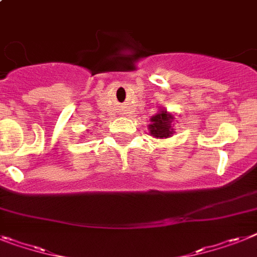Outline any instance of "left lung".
<instances>
[{"instance_id": "8db88e82", "label": "left lung", "mask_w": 257, "mask_h": 257, "mask_svg": "<svg viewBox=\"0 0 257 257\" xmlns=\"http://www.w3.org/2000/svg\"><path fill=\"white\" fill-rule=\"evenodd\" d=\"M174 121L175 117L171 112L166 108H159V111L150 117V124L148 126L149 133L155 139H169L175 133Z\"/></svg>"}]
</instances>
